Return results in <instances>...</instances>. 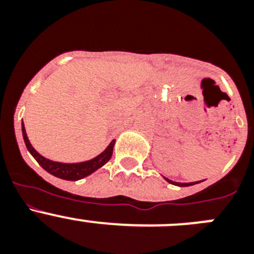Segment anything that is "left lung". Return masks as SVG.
Listing matches in <instances>:
<instances>
[{
    "mask_svg": "<svg viewBox=\"0 0 254 254\" xmlns=\"http://www.w3.org/2000/svg\"><path fill=\"white\" fill-rule=\"evenodd\" d=\"M164 179H165V181H167L168 183H170V185L178 186V187H188V186H193V185H197V183H199V182H202V181H199V182H190V183H179V182L170 181V179L165 178V177H164Z\"/></svg>",
    "mask_w": 254,
    "mask_h": 254,
    "instance_id": "1",
    "label": "left lung"
}]
</instances>
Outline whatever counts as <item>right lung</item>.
I'll list each match as a JSON object with an SVG mask.
<instances>
[{
    "instance_id": "add662e5",
    "label": "right lung",
    "mask_w": 254,
    "mask_h": 254,
    "mask_svg": "<svg viewBox=\"0 0 254 254\" xmlns=\"http://www.w3.org/2000/svg\"><path fill=\"white\" fill-rule=\"evenodd\" d=\"M21 129L22 137H24V141H25V145L26 147H28L29 152L34 156V159L39 163L40 167L43 168L44 170H47V172H48L49 174H52V176H55L61 179H64V181H78V179H82L85 178V177L90 176V174H93L95 170L102 168L103 165H104L105 163H108L109 159L112 158L114 143H116V140H113L109 145H108L107 149H105L102 154H99L98 156H95V158L90 159V160L72 164L58 163V161L49 160V159L42 156L34 147L31 146L30 141H29L28 138V134H26L24 122L21 123Z\"/></svg>"
}]
</instances>
